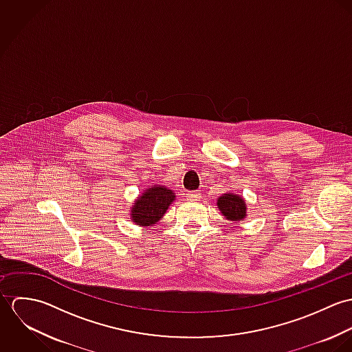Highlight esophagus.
I'll return each mask as SVG.
<instances>
[{"mask_svg":"<svg viewBox=\"0 0 352 352\" xmlns=\"http://www.w3.org/2000/svg\"><path fill=\"white\" fill-rule=\"evenodd\" d=\"M187 197L191 199V201H195L199 198V192L198 191H187Z\"/></svg>","mask_w":352,"mask_h":352,"instance_id":"esophagus-1","label":"esophagus"}]
</instances>
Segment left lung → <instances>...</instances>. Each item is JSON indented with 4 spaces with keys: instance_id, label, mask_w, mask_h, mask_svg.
<instances>
[{
    "instance_id": "left-lung-1",
    "label": "left lung",
    "mask_w": 352,
    "mask_h": 352,
    "mask_svg": "<svg viewBox=\"0 0 352 352\" xmlns=\"http://www.w3.org/2000/svg\"><path fill=\"white\" fill-rule=\"evenodd\" d=\"M222 215L230 221H241L247 217V204L244 199L234 194H225L217 201Z\"/></svg>"
}]
</instances>
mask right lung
Returning a JSON list of instances; mask_svg holds the SVG:
<instances>
[{"mask_svg":"<svg viewBox=\"0 0 352 352\" xmlns=\"http://www.w3.org/2000/svg\"><path fill=\"white\" fill-rule=\"evenodd\" d=\"M175 199L172 190L166 187H153L144 192L133 206V221L142 226H151L165 214L169 204Z\"/></svg>","mask_w":352,"mask_h":352,"instance_id":"obj_1","label":"right lung"}]
</instances>
